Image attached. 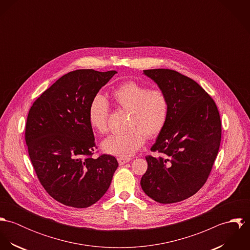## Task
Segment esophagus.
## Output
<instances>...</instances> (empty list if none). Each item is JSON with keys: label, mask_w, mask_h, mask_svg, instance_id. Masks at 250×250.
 Instances as JSON below:
<instances>
[{"label": "esophagus", "mask_w": 250, "mask_h": 250, "mask_svg": "<svg viewBox=\"0 0 250 250\" xmlns=\"http://www.w3.org/2000/svg\"><path fill=\"white\" fill-rule=\"evenodd\" d=\"M117 161H118V164H119L120 166H123V165L129 163V162L131 161V159H130V158H122V157H119V158H117Z\"/></svg>", "instance_id": "1"}]
</instances>
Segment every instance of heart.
<instances>
[{
  "label": "heart",
  "mask_w": 250,
  "mask_h": 250,
  "mask_svg": "<svg viewBox=\"0 0 250 250\" xmlns=\"http://www.w3.org/2000/svg\"><path fill=\"white\" fill-rule=\"evenodd\" d=\"M118 107L130 112L127 132L112 135L103 141L102 149L110 155L128 158L143 146L146 136L154 138L164 129L169 112V102L164 90L150 89L137 82H127L112 92ZM108 104L102 95H96L88 107V122L100 134L107 131Z\"/></svg>",
  "instance_id": "b5f03b06"
}]
</instances>
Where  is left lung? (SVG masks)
<instances>
[{
	"label": "left lung",
	"mask_w": 250,
	"mask_h": 250,
	"mask_svg": "<svg viewBox=\"0 0 250 250\" xmlns=\"http://www.w3.org/2000/svg\"><path fill=\"white\" fill-rule=\"evenodd\" d=\"M143 74L164 90L169 102L167 121L147 156L141 180L145 194L170 204L196 193L206 183L216 158L221 123L212 97L193 80L170 69H149Z\"/></svg>",
	"instance_id": "left-lung-1"
}]
</instances>
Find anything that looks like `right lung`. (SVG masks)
I'll return each mask as SVG.
<instances>
[{
    "label": "right lung",
    "instance_id": "obj_1",
    "mask_svg": "<svg viewBox=\"0 0 250 250\" xmlns=\"http://www.w3.org/2000/svg\"><path fill=\"white\" fill-rule=\"evenodd\" d=\"M117 72L80 69L60 78L31 107L25 139L36 175L57 201L87 208L107 190L118 163L92 158L95 140L88 107Z\"/></svg>",
    "mask_w": 250,
    "mask_h": 250
}]
</instances>
